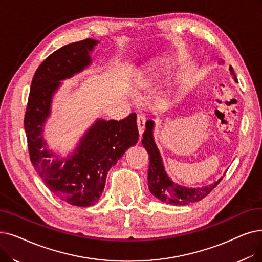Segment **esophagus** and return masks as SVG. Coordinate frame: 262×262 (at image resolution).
<instances>
[{"label": "esophagus", "instance_id": "34e87169", "mask_svg": "<svg viewBox=\"0 0 262 262\" xmlns=\"http://www.w3.org/2000/svg\"><path fill=\"white\" fill-rule=\"evenodd\" d=\"M145 122H146V118L142 115H138L137 116V125H138V130H139V135H140V139H141V135L144 132V126H145Z\"/></svg>", "mask_w": 262, "mask_h": 262}]
</instances>
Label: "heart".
I'll return each mask as SVG.
<instances>
[{"label": "heart", "instance_id": "heart-1", "mask_svg": "<svg viewBox=\"0 0 262 262\" xmlns=\"http://www.w3.org/2000/svg\"><path fill=\"white\" fill-rule=\"evenodd\" d=\"M174 65H176V63L173 61L168 60V61L165 62L164 66H163V71L164 72H169L170 70H172V68L174 67ZM145 80H150V79H145Z\"/></svg>", "mask_w": 262, "mask_h": 262}]
</instances>
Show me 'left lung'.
<instances>
[{
    "label": "left lung",
    "instance_id": "1",
    "mask_svg": "<svg viewBox=\"0 0 262 262\" xmlns=\"http://www.w3.org/2000/svg\"><path fill=\"white\" fill-rule=\"evenodd\" d=\"M231 75L234 77V80L237 82L236 76L233 72V68L230 66ZM154 122L149 120L145 123V130L143 133L142 145L146 152L149 153V172H147V182H149V189L156 198L163 202H168L176 206H185V204L197 202L208 196L210 192L216 187L221 180L215 183L198 188H188L174 184L167 176L161 154L158 152L156 144L153 138Z\"/></svg>",
    "mask_w": 262,
    "mask_h": 262
}]
</instances>
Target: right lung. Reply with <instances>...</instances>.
I'll list each match as a JSON object with an SVG mask.
<instances>
[{
    "mask_svg": "<svg viewBox=\"0 0 262 262\" xmlns=\"http://www.w3.org/2000/svg\"><path fill=\"white\" fill-rule=\"evenodd\" d=\"M97 40L76 41L51 53L33 77L25 116V129L33 167L45 184L72 206L90 207L104 191L109 169L138 141L137 116L121 121L97 120L81 138L76 151L60 158L47 149L42 126L50 115L52 95L61 80L81 72L91 63Z\"/></svg>",
    "mask_w": 262,
    "mask_h": 262,
    "instance_id": "obj_1",
    "label": "right lung"
}]
</instances>
